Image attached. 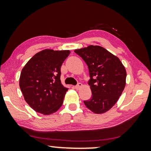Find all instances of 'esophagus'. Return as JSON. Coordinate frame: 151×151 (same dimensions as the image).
Here are the masks:
<instances>
[{
  "mask_svg": "<svg viewBox=\"0 0 151 151\" xmlns=\"http://www.w3.org/2000/svg\"><path fill=\"white\" fill-rule=\"evenodd\" d=\"M82 84L79 82V83H78L77 85L75 86V88H76V89H79V88L80 87H82Z\"/></svg>",
  "mask_w": 151,
  "mask_h": 151,
  "instance_id": "obj_1",
  "label": "esophagus"
}]
</instances>
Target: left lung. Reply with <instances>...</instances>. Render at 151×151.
Wrapping results in <instances>:
<instances>
[{"mask_svg": "<svg viewBox=\"0 0 151 151\" xmlns=\"http://www.w3.org/2000/svg\"><path fill=\"white\" fill-rule=\"evenodd\" d=\"M88 66L92 96L84 103L97 114L106 113L114 106L126 85L127 72L118 58L100 46L90 45L76 49Z\"/></svg>", "mask_w": 151, "mask_h": 151, "instance_id": "left-lung-1", "label": "left lung"}]
</instances>
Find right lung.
<instances>
[{"mask_svg":"<svg viewBox=\"0 0 151 151\" xmlns=\"http://www.w3.org/2000/svg\"><path fill=\"white\" fill-rule=\"evenodd\" d=\"M70 51L45 49L22 69L19 85L26 102L36 112L50 115L58 110L68 88L61 84V66Z\"/></svg>","mask_w":151,"mask_h":151,"instance_id":"right-lung-1","label":"right lung"}]
</instances>
